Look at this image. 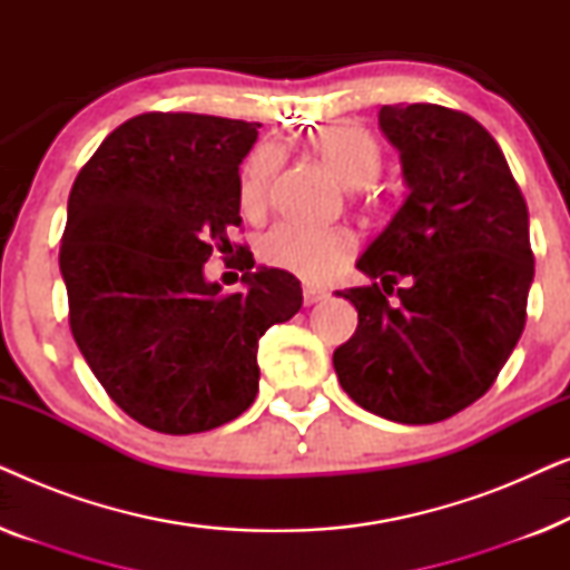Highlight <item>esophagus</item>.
<instances>
[{
	"label": "esophagus",
	"instance_id": "34e87169",
	"mask_svg": "<svg viewBox=\"0 0 570 570\" xmlns=\"http://www.w3.org/2000/svg\"><path fill=\"white\" fill-rule=\"evenodd\" d=\"M330 298V291L322 285H306L303 287V301H306V306H314V303H322Z\"/></svg>",
	"mask_w": 570,
	"mask_h": 570
}]
</instances>
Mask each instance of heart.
I'll list each match as a JSON object with an SVG mask.
<instances>
[{"mask_svg":"<svg viewBox=\"0 0 570 570\" xmlns=\"http://www.w3.org/2000/svg\"><path fill=\"white\" fill-rule=\"evenodd\" d=\"M318 160L350 189L368 186L381 170L379 139L357 121H334L308 137ZM283 160L279 147L264 142L254 147L240 170L238 197L244 213H259L267 205L269 186ZM353 252V238L342 228H314L301 223H279L259 238V256L275 267L291 269L311 283L330 279Z\"/></svg>","mask_w":570,"mask_h":570,"instance_id":"b5f03b06","label":"heart"}]
</instances>
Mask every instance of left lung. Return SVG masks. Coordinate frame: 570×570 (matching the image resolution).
<instances>
[{"label": "left lung", "mask_w": 570, "mask_h": 570, "mask_svg": "<svg viewBox=\"0 0 570 570\" xmlns=\"http://www.w3.org/2000/svg\"><path fill=\"white\" fill-rule=\"evenodd\" d=\"M407 197L355 267L379 279L337 291L357 330L334 350L350 400L404 425L441 423L493 386L527 322L529 213L488 129L462 111H379ZM397 298L387 301L393 285Z\"/></svg>", "instance_id": "1"}]
</instances>
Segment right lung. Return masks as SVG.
<instances>
[{
    "instance_id": "add662e5",
    "label": "right lung",
    "mask_w": 570,
    "mask_h": 570,
    "mask_svg": "<svg viewBox=\"0 0 570 570\" xmlns=\"http://www.w3.org/2000/svg\"><path fill=\"white\" fill-rule=\"evenodd\" d=\"M259 124L142 114L75 178L59 269L69 326L108 396L158 433L230 423L259 392V337L301 311L291 272L244 267V291L205 277L240 225L238 168ZM244 252V248H240Z\"/></svg>"
}]
</instances>
